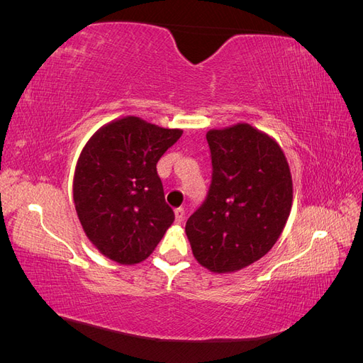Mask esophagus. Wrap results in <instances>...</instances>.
<instances>
[{"label": "esophagus", "instance_id": "1", "mask_svg": "<svg viewBox=\"0 0 363 363\" xmlns=\"http://www.w3.org/2000/svg\"><path fill=\"white\" fill-rule=\"evenodd\" d=\"M174 215H175V224H182V223H183V218H184V211H183V207L175 208V211H174Z\"/></svg>", "mask_w": 363, "mask_h": 363}]
</instances>
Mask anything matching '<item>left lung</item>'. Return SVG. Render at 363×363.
Returning a JSON list of instances; mask_svg holds the SVG:
<instances>
[{
    "label": "left lung",
    "instance_id": "8db88e82",
    "mask_svg": "<svg viewBox=\"0 0 363 363\" xmlns=\"http://www.w3.org/2000/svg\"><path fill=\"white\" fill-rule=\"evenodd\" d=\"M206 138L212 184L184 230L201 267L230 274L277 242L292 208V175L279 142L247 123L212 128Z\"/></svg>",
    "mask_w": 363,
    "mask_h": 363
}]
</instances>
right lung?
<instances>
[{
  "instance_id": "1",
  "label": "right lung",
  "mask_w": 363,
  "mask_h": 363,
  "mask_svg": "<svg viewBox=\"0 0 363 363\" xmlns=\"http://www.w3.org/2000/svg\"><path fill=\"white\" fill-rule=\"evenodd\" d=\"M182 133L130 115L86 142L75 164L74 204L87 239L107 259L144 262L174 223L156 164Z\"/></svg>"
}]
</instances>
